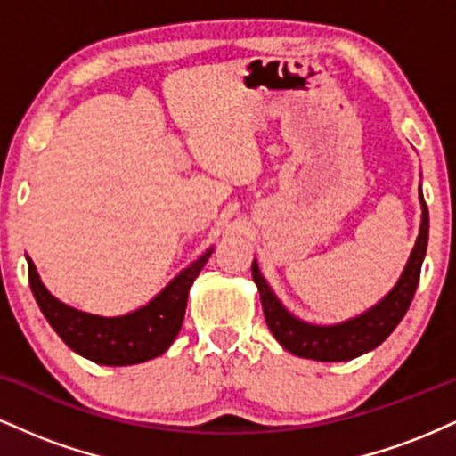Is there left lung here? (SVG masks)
<instances>
[{
	"instance_id": "8db88e82",
	"label": "left lung",
	"mask_w": 456,
	"mask_h": 456,
	"mask_svg": "<svg viewBox=\"0 0 456 456\" xmlns=\"http://www.w3.org/2000/svg\"><path fill=\"white\" fill-rule=\"evenodd\" d=\"M420 208V232H418L416 244H413L410 259H407L396 285L381 297L378 305L360 313L358 317L347 319V322L317 326V323H308L305 319L296 317L294 313L287 311L285 305L272 291L268 281L261 274L257 259H255L253 268H250L253 270V281L259 289L265 323H268L276 341L297 358L317 360V362H345V360H354L379 347L395 332L401 319L405 317L413 294H416L418 281H420V268L428 244V210L422 191Z\"/></svg>"
}]
</instances>
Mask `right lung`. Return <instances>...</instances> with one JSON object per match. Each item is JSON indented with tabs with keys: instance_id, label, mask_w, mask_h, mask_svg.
I'll return each mask as SVG.
<instances>
[{
	"instance_id": "1",
	"label": "right lung",
	"mask_w": 456,
	"mask_h": 456,
	"mask_svg": "<svg viewBox=\"0 0 456 456\" xmlns=\"http://www.w3.org/2000/svg\"><path fill=\"white\" fill-rule=\"evenodd\" d=\"M214 248L169 281L148 305L126 315L102 317L64 305L40 281L34 261L28 257L31 294L40 311L72 352L104 366H128L159 358L171 347L184 322L191 287Z\"/></svg>"
}]
</instances>
